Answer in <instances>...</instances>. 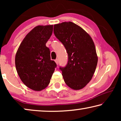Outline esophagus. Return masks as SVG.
Masks as SVG:
<instances>
[{
    "label": "esophagus",
    "mask_w": 121,
    "mask_h": 121,
    "mask_svg": "<svg viewBox=\"0 0 121 121\" xmlns=\"http://www.w3.org/2000/svg\"><path fill=\"white\" fill-rule=\"evenodd\" d=\"M55 62H56V64L58 65V59H56V60H55Z\"/></svg>",
    "instance_id": "34e87169"
}]
</instances>
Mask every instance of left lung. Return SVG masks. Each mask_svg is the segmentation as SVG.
Here are the masks:
<instances>
[{"label":"left lung","instance_id":"left-lung-1","mask_svg":"<svg viewBox=\"0 0 121 121\" xmlns=\"http://www.w3.org/2000/svg\"><path fill=\"white\" fill-rule=\"evenodd\" d=\"M54 34L68 55L67 65L60 68L65 83L73 90L83 89L91 80L98 63L92 39L83 28L71 22L54 24Z\"/></svg>","mask_w":121,"mask_h":121}]
</instances>
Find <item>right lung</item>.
<instances>
[{
    "label": "right lung",
    "instance_id": "add662e5",
    "mask_svg": "<svg viewBox=\"0 0 121 121\" xmlns=\"http://www.w3.org/2000/svg\"><path fill=\"white\" fill-rule=\"evenodd\" d=\"M53 25L38 26L26 35L16 53V71L24 84L34 91L48 86L56 64L51 60L46 43L53 32Z\"/></svg>",
    "mask_w": 121,
    "mask_h": 121
}]
</instances>
